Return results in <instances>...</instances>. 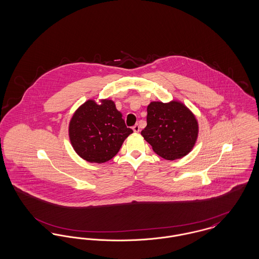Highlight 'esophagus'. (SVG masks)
I'll use <instances>...</instances> for the list:
<instances>
[{
    "instance_id": "34e87169",
    "label": "esophagus",
    "mask_w": 259,
    "mask_h": 259,
    "mask_svg": "<svg viewBox=\"0 0 259 259\" xmlns=\"http://www.w3.org/2000/svg\"><path fill=\"white\" fill-rule=\"evenodd\" d=\"M133 131L134 132H139L140 131V126L138 124H136V125L133 126Z\"/></svg>"
}]
</instances>
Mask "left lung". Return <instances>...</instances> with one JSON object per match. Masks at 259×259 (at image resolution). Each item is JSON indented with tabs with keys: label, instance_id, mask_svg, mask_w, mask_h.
<instances>
[{
	"label": "left lung",
	"instance_id": "8db88e82",
	"mask_svg": "<svg viewBox=\"0 0 259 259\" xmlns=\"http://www.w3.org/2000/svg\"><path fill=\"white\" fill-rule=\"evenodd\" d=\"M147 123L141 134L164 159L184 157L196 143L197 120L181 102H151L148 106Z\"/></svg>",
	"mask_w": 259,
	"mask_h": 259
}]
</instances>
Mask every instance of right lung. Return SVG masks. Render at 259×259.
I'll return each mask as SVG.
<instances>
[{"label": "right lung", "instance_id": "1", "mask_svg": "<svg viewBox=\"0 0 259 259\" xmlns=\"http://www.w3.org/2000/svg\"><path fill=\"white\" fill-rule=\"evenodd\" d=\"M132 133L111 100H102L100 105L88 100L74 112L69 126L75 152L91 163L111 160Z\"/></svg>", "mask_w": 259, "mask_h": 259}]
</instances>
